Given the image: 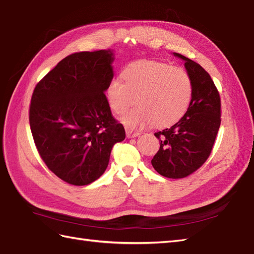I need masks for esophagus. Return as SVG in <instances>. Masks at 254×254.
<instances>
[{
    "label": "esophagus",
    "mask_w": 254,
    "mask_h": 254,
    "mask_svg": "<svg viewBox=\"0 0 254 254\" xmlns=\"http://www.w3.org/2000/svg\"><path fill=\"white\" fill-rule=\"evenodd\" d=\"M126 132H127V137H128V138L136 137L140 134L139 132H134L133 129H131V128H126Z\"/></svg>",
    "instance_id": "obj_1"
}]
</instances>
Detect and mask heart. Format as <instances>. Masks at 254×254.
Wrapping results in <instances>:
<instances>
[{
    "mask_svg": "<svg viewBox=\"0 0 254 254\" xmlns=\"http://www.w3.org/2000/svg\"><path fill=\"white\" fill-rule=\"evenodd\" d=\"M106 87V98L114 113L129 128L155 125L168 127L182 119L192 98V80L185 69L155 61H139L122 70Z\"/></svg>",
    "mask_w": 254,
    "mask_h": 254,
    "instance_id": "obj_1",
    "label": "heart"
}]
</instances>
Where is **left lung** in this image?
Listing matches in <instances>:
<instances>
[{
  "label": "left lung",
  "instance_id": "left-lung-1",
  "mask_svg": "<svg viewBox=\"0 0 254 254\" xmlns=\"http://www.w3.org/2000/svg\"><path fill=\"white\" fill-rule=\"evenodd\" d=\"M185 62L192 80V98L182 119L170 128L155 133L160 148L151 160L157 172L169 179H183L207 161L221 126L220 93L210 74L190 58Z\"/></svg>",
  "mask_w": 254,
  "mask_h": 254
}]
</instances>
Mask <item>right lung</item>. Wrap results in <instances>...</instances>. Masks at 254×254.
Returning <instances> with one entry per match:
<instances>
[{"label":"right lung","mask_w":254,"mask_h":254,"mask_svg":"<svg viewBox=\"0 0 254 254\" xmlns=\"http://www.w3.org/2000/svg\"><path fill=\"white\" fill-rule=\"evenodd\" d=\"M113 62L110 50L73 53L34 87L29 108L34 144L47 168L68 184L96 181L114 145L126 138L105 95Z\"/></svg>","instance_id":"1"}]
</instances>
